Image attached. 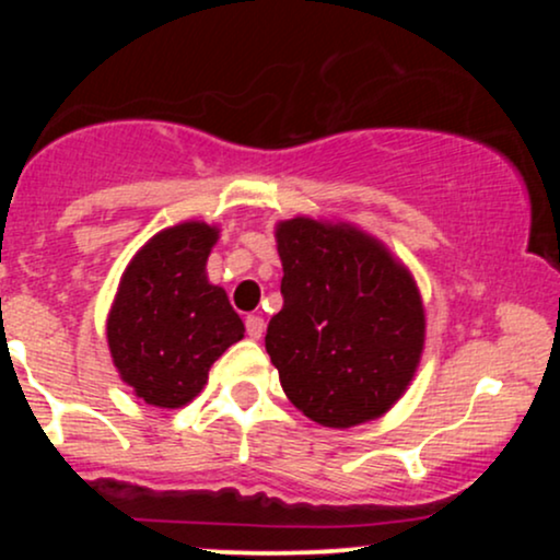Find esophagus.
Masks as SVG:
<instances>
[{"label": "esophagus", "mask_w": 560, "mask_h": 560, "mask_svg": "<svg viewBox=\"0 0 560 560\" xmlns=\"http://www.w3.org/2000/svg\"><path fill=\"white\" fill-rule=\"evenodd\" d=\"M244 329H247L249 339H260L262 331H266V320L260 316H247L244 318Z\"/></svg>", "instance_id": "esophagus-1"}]
</instances>
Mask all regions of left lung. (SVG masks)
I'll return each instance as SVG.
<instances>
[{"label":"left lung","mask_w":560,"mask_h":560,"mask_svg":"<svg viewBox=\"0 0 560 560\" xmlns=\"http://www.w3.org/2000/svg\"><path fill=\"white\" fill-rule=\"evenodd\" d=\"M284 305L266 350L307 419L347 429L392 408L419 365L423 307L410 273L376 240L292 218L276 229Z\"/></svg>","instance_id":"obj_1"}]
</instances>
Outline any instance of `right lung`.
Here are the masks:
<instances>
[{
    "label": "right lung",
    "mask_w": 560,
    "mask_h": 560,
    "mask_svg": "<svg viewBox=\"0 0 560 560\" xmlns=\"http://www.w3.org/2000/svg\"><path fill=\"white\" fill-rule=\"evenodd\" d=\"M218 231L182 223L160 231L128 262L107 318V342L120 378L158 408H182L208 371L244 337L226 292L205 276Z\"/></svg>",
    "instance_id": "add662e5"
}]
</instances>
